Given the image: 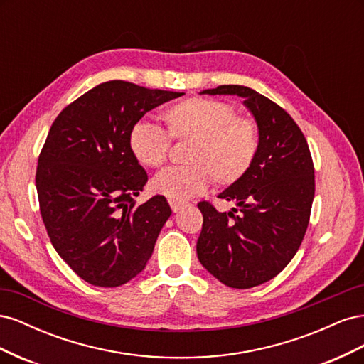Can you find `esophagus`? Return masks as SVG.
<instances>
[{"label": "esophagus", "instance_id": "1", "mask_svg": "<svg viewBox=\"0 0 364 364\" xmlns=\"http://www.w3.org/2000/svg\"><path fill=\"white\" fill-rule=\"evenodd\" d=\"M170 206H171V209H173V213L178 214L179 211H182L185 205H183V203H178V202H170Z\"/></svg>", "mask_w": 364, "mask_h": 364}]
</instances>
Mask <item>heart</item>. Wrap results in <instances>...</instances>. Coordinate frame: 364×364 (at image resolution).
<instances>
[{
  "instance_id": "heart-1",
  "label": "heart",
  "mask_w": 364,
  "mask_h": 364,
  "mask_svg": "<svg viewBox=\"0 0 364 364\" xmlns=\"http://www.w3.org/2000/svg\"><path fill=\"white\" fill-rule=\"evenodd\" d=\"M235 115L230 105L200 97L165 109L162 119L168 136L190 142L185 156L190 165L155 176L150 182L151 193L182 203L205 193L213 179L220 186L243 179L257 159L259 130L253 119ZM168 136L161 127L141 121L129 135L132 155L144 167L159 168L167 161Z\"/></svg>"
}]
</instances>
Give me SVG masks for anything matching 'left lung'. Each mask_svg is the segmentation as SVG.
<instances>
[{"label":"left lung","instance_id":"obj_1","mask_svg":"<svg viewBox=\"0 0 364 364\" xmlns=\"http://www.w3.org/2000/svg\"><path fill=\"white\" fill-rule=\"evenodd\" d=\"M200 94L243 98L259 130L252 168L218 194L235 208L218 213L208 202L197 205L200 264L228 287L252 289L282 272L302 243L314 199L313 159L293 118L252 87L223 85Z\"/></svg>","mask_w":364,"mask_h":364}]
</instances>
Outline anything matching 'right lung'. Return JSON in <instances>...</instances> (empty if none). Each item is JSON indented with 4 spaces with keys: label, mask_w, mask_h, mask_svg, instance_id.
Instances as JSON below:
<instances>
[{
    "label": "right lung",
    "mask_w": 364,
    "mask_h": 364,
    "mask_svg": "<svg viewBox=\"0 0 364 364\" xmlns=\"http://www.w3.org/2000/svg\"><path fill=\"white\" fill-rule=\"evenodd\" d=\"M183 92L106 82L54 119L38 161L43 225L59 257L97 287H118L144 270L171 215L164 196L138 205L147 173L129 147L151 109Z\"/></svg>",
    "instance_id": "right-lung-1"
}]
</instances>
